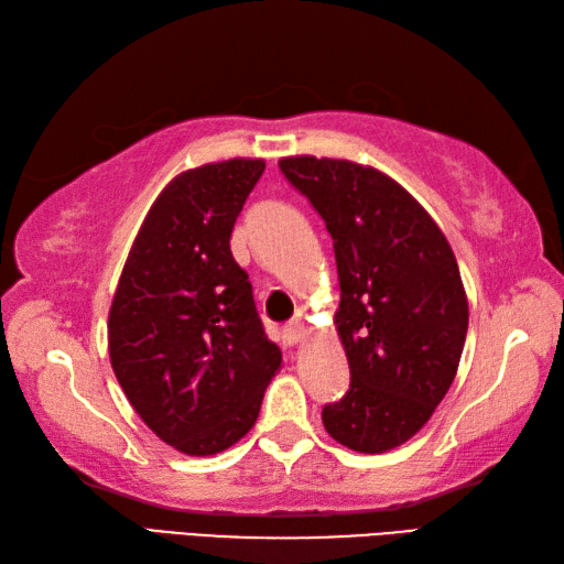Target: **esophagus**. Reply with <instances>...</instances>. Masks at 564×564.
I'll return each instance as SVG.
<instances>
[{
  "mask_svg": "<svg viewBox=\"0 0 564 564\" xmlns=\"http://www.w3.org/2000/svg\"><path fill=\"white\" fill-rule=\"evenodd\" d=\"M304 335H306V327H304V323H301V321H292L290 325H284V329H282V337H284V341L290 347L299 345V341L304 339Z\"/></svg>",
  "mask_w": 564,
  "mask_h": 564,
  "instance_id": "1",
  "label": "esophagus"
}]
</instances>
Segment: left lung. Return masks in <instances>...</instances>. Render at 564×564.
Returning a JSON list of instances; mask_svg holds the SVG:
<instances>
[{"instance_id": "1", "label": "left lung", "mask_w": 564, "mask_h": 564, "mask_svg": "<svg viewBox=\"0 0 564 564\" xmlns=\"http://www.w3.org/2000/svg\"><path fill=\"white\" fill-rule=\"evenodd\" d=\"M280 170L323 217L337 260L351 382L323 406V425L378 455L419 433L457 376L469 327L457 258L431 215L373 167L301 155Z\"/></svg>"}]
</instances>
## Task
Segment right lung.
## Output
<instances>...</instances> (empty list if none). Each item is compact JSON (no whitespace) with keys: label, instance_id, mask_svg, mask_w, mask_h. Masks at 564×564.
Masks as SVG:
<instances>
[{"label":"right lung","instance_id":"obj_1","mask_svg":"<svg viewBox=\"0 0 564 564\" xmlns=\"http://www.w3.org/2000/svg\"><path fill=\"white\" fill-rule=\"evenodd\" d=\"M263 160L182 172L150 208L109 308V361L150 431L191 457L253 429L282 351L229 239Z\"/></svg>","mask_w":564,"mask_h":564}]
</instances>
